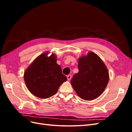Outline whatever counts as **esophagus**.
Masks as SVG:
<instances>
[{
  "label": "esophagus",
  "instance_id": "obj_1",
  "mask_svg": "<svg viewBox=\"0 0 132 132\" xmlns=\"http://www.w3.org/2000/svg\"><path fill=\"white\" fill-rule=\"evenodd\" d=\"M67 77L68 80H70L71 78V75H68Z\"/></svg>",
  "mask_w": 132,
  "mask_h": 132
}]
</instances>
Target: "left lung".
Masks as SVG:
<instances>
[{"label": "left lung", "instance_id": "8db88e82", "mask_svg": "<svg viewBox=\"0 0 132 132\" xmlns=\"http://www.w3.org/2000/svg\"><path fill=\"white\" fill-rule=\"evenodd\" d=\"M79 72L71 80V84L79 96L93 100L100 95L106 87L109 75L105 64L97 55L89 52L79 60Z\"/></svg>", "mask_w": 132, "mask_h": 132}]
</instances>
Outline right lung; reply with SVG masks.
I'll return each instance as SVG.
<instances>
[{"instance_id": "obj_1", "label": "right lung", "mask_w": 132, "mask_h": 132, "mask_svg": "<svg viewBox=\"0 0 132 132\" xmlns=\"http://www.w3.org/2000/svg\"><path fill=\"white\" fill-rule=\"evenodd\" d=\"M44 53L38 56L24 73V80L31 93L39 98H47L57 93L67 78L62 73L54 54Z\"/></svg>"}]
</instances>
